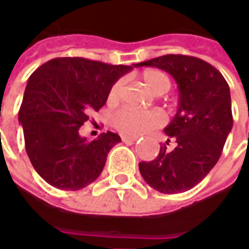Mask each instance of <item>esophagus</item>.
<instances>
[{
	"label": "esophagus",
	"mask_w": 249,
	"mask_h": 249,
	"mask_svg": "<svg viewBox=\"0 0 249 249\" xmlns=\"http://www.w3.org/2000/svg\"><path fill=\"white\" fill-rule=\"evenodd\" d=\"M139 139V137H135V136H126V135H123L121 136V140L124 141V142H133Z\"/></svg>",
	"instance_id": "esophagus-1"
}]
</instances>
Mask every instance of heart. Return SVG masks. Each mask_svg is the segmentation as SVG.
<instances>
[{
	"label": "heart",
	"mask_w": 249,
	"mask_h": 249,
	"mask_svg": "<svg viewBox=\"0 0 249 249\" xmlns=\"http://www.w3.org/2000/svg\"><path fill=\"white\" fill-rule=\"evenodd\" d=\"M142 81L155 94H164L171 89V78L164 71L157 69H148L142 73ZM121 82H114L108 94V101L116 104L120 98ZM164 117L156 110H136V109L124 108L116 112L113 116V125L121 133L130 136L144 135L151 129L160 126Z\"/></svg>",
	"instance_id": "heart-1"
}]
</instances>
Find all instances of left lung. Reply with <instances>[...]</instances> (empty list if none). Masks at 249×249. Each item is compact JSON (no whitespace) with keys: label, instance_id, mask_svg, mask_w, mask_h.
<instances>
[{"label":"left lung","instance_id":"left-lung-1","mask_svg":"<svg viewBox=\"0 0 249 249\" xmlns=\"http://www.w3.org/2000/svg\"><path fill=\"white\" fill-rule=\"evenodd\" d=\"M136 66L162 69L178 88V113L164 129L176 146L171 152L161 146L155 160L141 161V176L161 193L188 191L211 172L221 156L233 124L230 87L214 66L197 57L167 54Z\"/></svg>","mask_w":249,"mask_h":249}]
</instances>
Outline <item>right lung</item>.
I'll use <instances>...</instances> for the list:
<instances>
[{"instance_id":"right-lung-1","label":"right lung","mask_w":249,"mask_h":249,"mask_svg":"<svg viewBox=\"0 0 249 249\" xmlns=\"http://www.w3.org/2000/svg\"><path fill=\"white\" fill-rule=\"evenodd\" d=\"M133 66L60 57L32 73L18 121L32 165L52 187L78 191L101 175L120 136L107 132L89 141L78 130L90 112L105 105L114 82Z\"/></svg>"}]
</instances>
